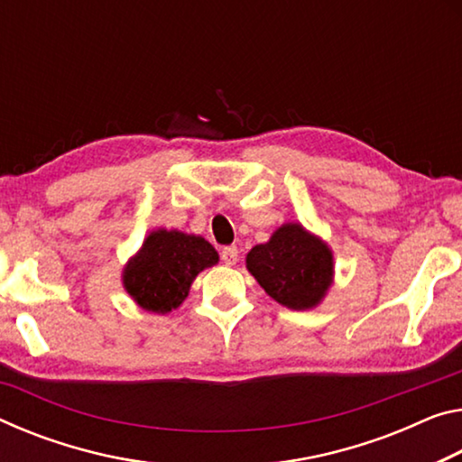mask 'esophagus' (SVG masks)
Listing matches in <instances>:
<instances>
[{"mask_svg": "<svg viewBox=\"0 0 462 462\" xmlns=\"http://www.w3.org/2000/svg\"><path fill=\"white\" fill-rule=\"evenodd\" d=\"M222 261L226 263V265H234V263L238 261V248L236 246H224L222 248Z\"/></svg>", "mask_w": 462, "mask_h": 462, "instance_id": "1", "label": "esophagus"}]
</instances>
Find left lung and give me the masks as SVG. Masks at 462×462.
Instances as JSON below:
<instances>
[{
  "mask_svg": "<svg viewBox=\"0 0 462 462\" xmlns=\"http://www.w3.org/2000/svg\"><path fill=\"white\" fill-rule=\"evenodd\" d=\"M246 269L267 294L291 310L320 304L333 283V253L300 224H283L246 254Z\"/></svg>",
  "mask_w": 462,
  "mask_h": 462,
  "instance_id": "8db88e82",
  "label": "left lung"
}]
</instances>
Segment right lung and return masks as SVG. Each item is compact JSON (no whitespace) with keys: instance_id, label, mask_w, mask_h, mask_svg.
<instances>
[{"instance_id":"add662e5","label":"right lung","mask_w":462,"mask_h":462,"mask_svg":"<svg viewBox=\"0 0 462 462\" xmlns=\"http://www.w3.org/2000/svg\"><path fill=\"white\" fill-rule=\"evenodd\" d=\"M217 261L205 238L158 228L123 269V285L143 310L166 314L185 302L195 277Z\"/></svg>"}]
</instances>
